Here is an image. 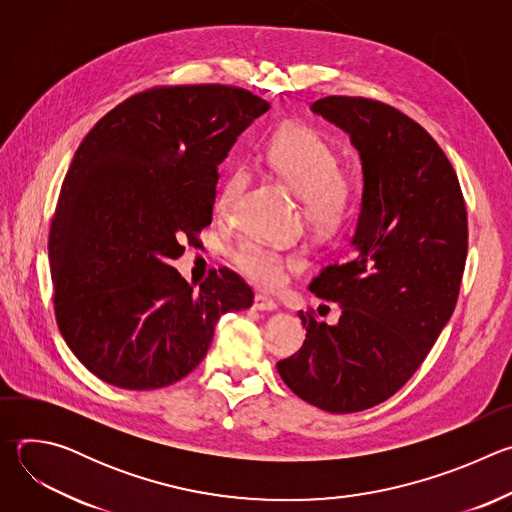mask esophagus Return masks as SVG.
I'll use <instances>...</instances> for the list:
<instances>
[{
    "label": "esophagus",
    "instance_id": "34e87169",
    "mask_svg": "<svg viewBox=\"0 0 512 512\" xmlns=\"http://www.w3.org/2000/svg\"><path fill=\"white\" fill-rule=\"evenodd\" d=\"M253 306H255V310H259V312H273V310L277 308L275 300L269 298V296H265V294H255Z\"/></svg>",
    "mask_w": 512,
    "mask_h": 512
}]
</instances>
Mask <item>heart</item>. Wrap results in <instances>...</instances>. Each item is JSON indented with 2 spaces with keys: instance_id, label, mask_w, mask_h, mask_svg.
I'll list each match as a JSON object with an SVG mask.
<instances>
[{
  "instance_id": "b5f03b06",
  "label": "heart",
  "mask_w": 512,
  "mask_h": 512,
  "mask_svg": "<svg viewBox=\"0 0 512 512\" xmlns=\"http://www.w3.org/2000/svg\"><path fill=\"white\" fill-rule=\"evenodd\" d=\"M265 160L279 180L302 196L308 221L316 229L324 233L336 231L352 216L356 176L350 168L338 164L332 143L318 131L298 123L279 127L265 145ZM249 182V166H233L218 188L216 210L225 216L231 214ZM229 257L247 279L261 287L281 285L289 269L304 263L302 253L285 251L259 239H243L231 249Z\"/></svg>"
}]
</instances>
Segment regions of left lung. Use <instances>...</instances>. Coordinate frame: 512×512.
<instances>
[{
    "label": "left lung",
    "instance_id": "1",
    "mask_svg": "<svg viewBox=\"0 0 512 512\" xmlns=\"http://www.w3.org/2000/svg\"><path fill=\"white\" fill-rule=\"evenodd\" d=\"M312 111L344 129L362 160L354 255L328 263L310 291L338 324L300 312L302 348L277 362L285 385L328 413L393 397L448 324L468 253V212L450 160L403 111L367 97H324Z\"/></svg>",
    "mask_w": 512,
    "mask_h": 512
}]
</instances>
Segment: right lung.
I'll return each mask as SVG.
<instances>
[{"instance_id": "add662e5", "label": "right lung", "mask_w": 512, "mask_h": 512, "mask_svg": "<svg viewBox=\"0 0 512 512\" xmlns=\"http://www.w3.org/2000/svg\"><path fill=\"white\" fill-rule=\"evenodd\" d=\"M267 109L241 87L164 85L119 103L79 145L48 259L58 330L101 381L168 387L206 356L218 318L251 308L229 267L196 289L170 261L212 223L216 166Z\"/></svg>"}]
</instances>
